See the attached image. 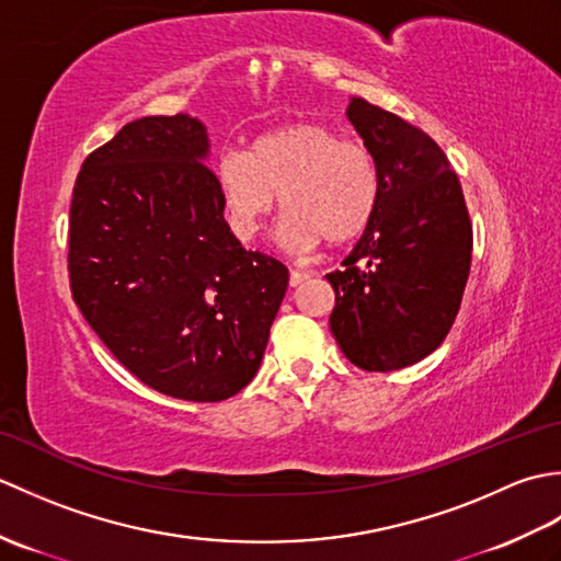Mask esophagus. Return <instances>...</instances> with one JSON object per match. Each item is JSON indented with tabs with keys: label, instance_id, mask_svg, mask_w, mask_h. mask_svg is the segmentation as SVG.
<instances>
[{
	"label": "esophagus",
	"instance_id": "esophagus-1",
	"mask_svg": "<svg viewBox=\"0 0 561 561\" xmlns=\"http://www.w3.org/2000/svg\"><path fill=\"white\" fill-rule=\"evenodd\" d=\"M308 277H311V274H308V272L291 270V272H289V284H291V287H299V284H304Z\"/></svg>",
	"mask_w": 561,
	"mask_h": 561
}]
</instances>
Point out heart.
<instances>
[{
    "label": "heart",
    "instance_id": "b5f03b06",
    "mask_svg": "<svg viewBox=\"0 0 561 561\" xmlns=\"http://www.w3.org/2000/svg\"><path fill=\"white\" fill-rule=\"evenodd\" d=\"M217 181L231 229L250 241L274 202L287 211L284 245L308 250L320 241L344 243L371 224L380 175L362 139H350L320 123H291L257 137L245 153H224Z\"/></svg>",
    "mask_w": 561,
    "mask_h": 561
}]
</instances>
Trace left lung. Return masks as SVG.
I'll return each mask as SVG.
<instances>
[{
	"instance_id": "1",
	"label": "left lung",
	"mask_w": 561,
	"mask_h": 561,
	"mask_svg": "<svg viewBox=\"0 0 561 561\" xmlns=\"http://www.w3.org/2000/svg\"><path fill=\"white\" fill-rule=\"evenodd\" d=\"M347 117L378 163L380 195L359 243L328 274L330 330L364 371H398L432 354L460 311L472 221L450 161L424 129L364 99Z\"/></svg>"
}]
</instances>
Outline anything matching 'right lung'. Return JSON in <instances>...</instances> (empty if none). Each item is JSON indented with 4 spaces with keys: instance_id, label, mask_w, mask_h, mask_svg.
Instances as JSON below:
<instances>
[{
    "instance_id": "obj_1",
    "label": "right lung",
    "mask_w": 561,
    "mask_h": 561,
    "mask_svg": "<svg viewBox=\"0 0 561 561\" xmlns=\"http://www.w3.org/2000/svg\"><path fill=\"white\" fill-rule=\"evenodd\" d=\"M197 117L149 115L91 151L69 207V287L141 383L221 402L257 374L289 272L245 250Z\"/></svg>"
}]
</instances>
